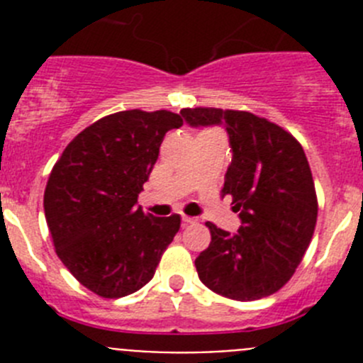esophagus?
<instances>
[{
	"instance_id": "obj_1",
	"label": "esophagus",
	"mask_w": 363,
	"mask_h": 363,
	"mask_svg": "<svg viewBox=\"0 0 363 363\" xmlns=\"http://www.w3.org/2000/svg\"><path fill=\"white\" fill-rule=\"evenodd\" d=\"M182 221H184V225H192V223H196V218L182 216Z\"/></svg>"
}]
</instances>
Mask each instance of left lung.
<instances>
[{
	"label": "left lung",
	"instance_id": "left-lung-1",
	"mask_svg": "<svg viewBox=\"0 0 363 363\" xmlns=\"http://www.w3.org/2000/svg\"><path fill=\"white\" fill-rule=\"evenodd\" d=\"M191 127L223 125L233 160L221 194L233 196L238 233L207 221L211 243L196 258L200 280L230 300L251 301L281 289L313 238L318 200L306 152L280 125L245 111L182 108Z\"/></svg>",
	"mask_w": 363,
	"mask_h": 363
}]
</instances>
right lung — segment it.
Instances as JSON below:
<instances>
[{
	"instance_id": "right-lung-1",
	"label": "right lung",
	"mask_w": 363,
	"mask_h": 363,
	"mask_svg": "<svg viewBox=\"0 0 363 363\" xmlns=\"http://www.w3.org/2000/svg\"><path fill=\"white\" fill-rule=\"evenodd\" d=\"M184 125L171 111H121L89 125L52 167L43 207L56 255L101 298L136 293L152 280L182 218H156L138 194L163 136Z\"/></svg>"
}]
</instances>
